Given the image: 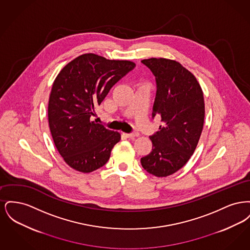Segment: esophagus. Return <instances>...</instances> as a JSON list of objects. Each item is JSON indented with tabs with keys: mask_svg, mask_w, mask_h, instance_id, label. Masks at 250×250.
I'll list each match as a JSON object with an SVG mask.
<instances>
[{
	"mask_svg": "<svg viewBox=\"0 0 250 250\" xmlns=\"http://www.w3.org/2000/svg\"><path fill=\"white\" fill-rule=\"evenodd\" d=\"M126 138H129V139H134V138H137L139 137V133L138 132H134V133H130V134H124Z\"/></svg>",
	"mask_w": 250,
	"mask_h": 250,
	"instance_id": "1",
	"label": "esophagus"
}]
</instances>
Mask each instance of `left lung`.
I'll list each match as a JSON object with an SVG mask.
<instances>
[{
	"mask_svg": "<svg viewBox=\"0 0 250 250\" xmlns=\"http://www.w3.org/2000/svg\"><path fill=\"white\" fill-rule=\"evenodd\" d=\"M155 76L157 91L153 117L160 130L150 137L152 151L143 156V168L156 177H167L186 165L202 135L205 105L196 77L179 62L166 58L142 61Z\"/></svg>",
	"mask_w": 250,
	"mask_h": 250,
	"instance_id": "left-lung-1",
	"label": "left lung"
}]
</instances>
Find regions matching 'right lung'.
Here are the masks:
<instances>
[{"mask_svg":"<svg viewBox=\"0 0 250 250\" xmlns=\"http://www.w3.org/2000/svg\"><path fill=\"white\" fill-rule=\"evenodd\" d=\"M135 65L127 60L85 53L72 60L57 75L48 99V125L55 147L72 168L89 173L109 159L121 135L91 117L110 88Z\"/></svg>","mask_w":250,"mask_h":250,"instance_id":"1","label":"right lung"}]
</instances>
